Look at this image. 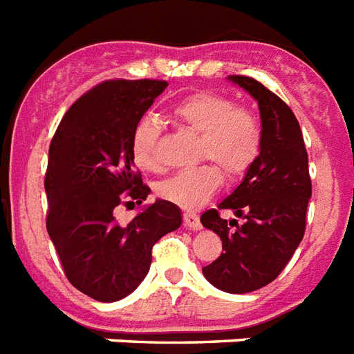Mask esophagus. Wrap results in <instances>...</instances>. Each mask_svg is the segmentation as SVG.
Wrapping results in <instances>:
<instances>
[{"mask_svg":"<svg viewBox=\"0 0 354 354\" xmlns=\"http://www.w3.org/2000/svg\"><path fill=\"white\" fill-rule=\"evenodd\" d=\"M183 223H185V227L192 229V231H198V229H202V223H200V216H198L196 212H183Z\"/></svg>","mask_w":354,"mask_h":354,"instance_id":"esophagus-1","label":"esophagus"}]
</instances>
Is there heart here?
Instances as JSON below:
<instances>
[{"label": "heart", "mask_w": 354, "mask_h": 354, "mask_svg": "<svg viewBox=\"0 0 354 354\" xmlns=\"http://www.w3.org/2000/svg\"><path fill=\"white\" fill-rule=\"evenodd\" d=\"M172 118L183 127L200 134L198 158L211 163L187 169L163 180L158 194L182 207L196 209L216 192L222 183V169L227 178L245 174L257 162L261 149V129L257 116L247 109L236 107L231 100L211 93H196L172 107ZM160 125L152 118L136 123L131 138V154L143 171H158L156 154Z\"/></svg>", "instance_id": "1"}]
</instances>
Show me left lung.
<instances>
[{
	"label": "left lung",
	"instance_id": "obj_1",
	"mask_svg": "<svg viewBox=\"0 0 354 354\" xmlns=\"http://www.w3.org/2000/svg\"><path fill=\"white\" fill-rule=\"evenodd\" d=\"M229 82L258 102L261 149L243 182L218 205L243 217V225L236 221L227 224L217 209L202 214V225L216 232L223 247L202 271L220 291L243 295L271 283L300 245L311 178L301 129L289 105L249 76L234 74Z\"/></svg>",
	"mask_w": 354,
	"mask_h": 354
}]
</instances>
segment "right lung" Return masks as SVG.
<instances>
[{"label": "right lung", "mask_w": 354, "mask_h": 354, "mask_svg": "<svg viewBox=\"0 0 354 354\" xmlns=\"http://www.w3.org/2000/svg\"><path fill=\"white\" fill-rule=\"evenodd\" d=\"M165 87L162 80L100 83L68 109L50 142L48 236L68 281L97 301L131 295L147 277L152 245L182 225L180 207L167 200L145 205L127 225L114 218L118 205L151 192L134 169L131 138Z\"/></svg>", "instance_id": "obj_1"}]
</instances>
